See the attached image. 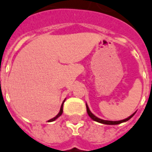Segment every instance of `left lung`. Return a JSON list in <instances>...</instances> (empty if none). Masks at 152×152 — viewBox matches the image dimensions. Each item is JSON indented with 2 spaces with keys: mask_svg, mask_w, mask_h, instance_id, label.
Instances as JSON below:
<instances>
[{
  "mask_svg": "<svg viewBox=\"0 0 152 152\" xmlns=\"http://www.w3.org/2000/svg\"><path fill=\"white\" fill-rule=\"evenodd\" d=\"M86 110H87V113H88V115L91 117V118L93 119V120L96 121V122H98V123H100V124H108V125H116V124H122V123H124V122H126V121H128L130 118H131L133 116L135 113H133V114H132L131 116H129L127 118H125L124 120H120V121H108V120H103V119H100V118H99L96 116H94L93 113H91V111H90V109H89V107L87 106L86 104Z\"/></svg>",
  "mask_w": 152,
  "mask_h": 152,
  "instance_id": "left-lung-1",
  "label": "left lung"
}]
</instances>
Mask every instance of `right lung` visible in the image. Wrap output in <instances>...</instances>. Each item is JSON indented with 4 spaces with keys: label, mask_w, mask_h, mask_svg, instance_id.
I'll return each mask as SVG.
<instances>
[{
    "label": "right lung",
    "mask_w": 152,
    "mask_h": 152,
    "mask_svg": "<svg viewBox=\"0 0 152 152\" xmlns=\"http://www.w3.org/2000/svg\"><path fill=\"white\" fill-rule=\"evenodd\" d=\"M64 101H65V100H64ZM64 101H63V103H64ZM63 103H62V104H61V109H60V112H59V113H58V115H57V116H56V117H54L53 118H52V119H50V120H48V122H53V121L56 120V119H57V118H58V117H60V116H61V113H62V112H63Z\"/></svg>",
    "instance_id": "right-lung-1"
}]
</instances>
